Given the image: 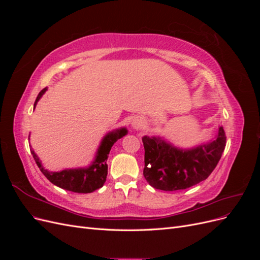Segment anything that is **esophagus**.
Returning <instances> with one entry per match:
<instances>
[{
  "mask_svg": "<svg viewBox=\"0 0 260 260\" xmlns=\"http://www.w3.org/2000/svg\"><path fill=\"white\" fill-rule=\"evenodd\" d=\"M141 125H142V120L138 119V118H136V119H133V121H132V128L133 129H139Z\"/></svg>",
  "mask_w": 260,
  "mask_h": 260,
  "instance_id": "esophagus-1",
  "label": "esophagus"
}]
</instances>
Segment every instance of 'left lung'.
<instances>
[{
  "instance_id": "8db88e82",
  "label": "left lung",
  "mask_w": 260,
  "mask_h": 260,
  "mask_svg": "<svg viewBox=\"0 0 260 260\" xmlns=\"http://www.w3.org/2000/svg\"><path fill=\"white\" fill-rule=\"evenodd\" d=\"M225 133L219 127L214 140L193 148L182 149L160 137H143V175L149 185L162 191H178L206 180L225 147Z\"/></svg>"
}]
</instances>
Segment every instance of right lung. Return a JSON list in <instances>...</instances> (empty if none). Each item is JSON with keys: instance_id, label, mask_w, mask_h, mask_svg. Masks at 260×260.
<instances>
[{"instance_id": "obj_1", "label": "right lung", "mask_w": 260, "mask_h": 260, "mask_svg": "<svg viewBox=\"0 0 260 260\" xmlns=\"http://www.w3.org/2000/svg\"><path fill=\"white\" fill-rule=\"evenodd\" d=\"M45 91L46 88L38 94L37 100L35 102V107ZM127 133L128 130L125 128L116 129L114 131L108 132L103 138V140H102L93 162L89 167L84 168L65 169L57 172L49 171L43 168L41 160L39 159V157L32 148H31V154H32L38 167L40 168L42 174L54 185L75 193H91L104 185L107 177L106 161L108 158V154L111 152V148L116 141L121 139Z\"/></svg>"}]
</instances>
